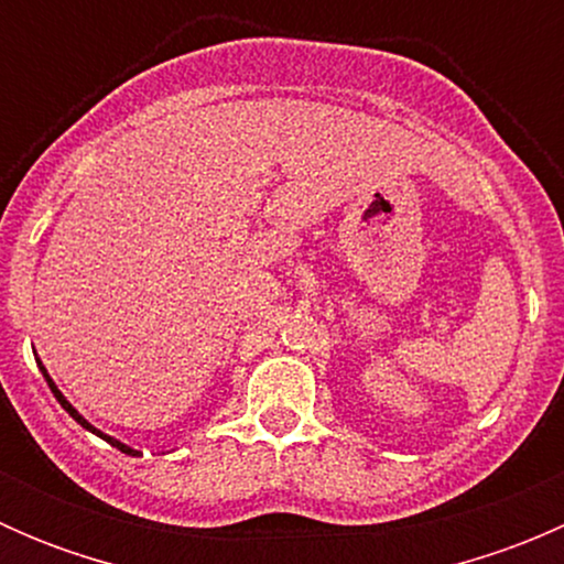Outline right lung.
Returning <instances> with one entry per match:
<instances>
[{
    "label": "right lung",
    "instance_id": "add662e5",
    "mask_svg": "<svg viewBox=\"0 0 564 564\" xmlns=\"http://www.w3.org/2000/svg\"><path fill=\"white\" fill-rule=\"evenodd\" d=\"M37 366H40V371H43L45 382H48V388H51V392H54V398H56V401H59V403H62V409H65V412H67V414H70V417H73V420H76V423H78V425H82V429L93 431V434H95V436H100V440H106V442H108V445H111V447H117V451H122V453H128V456H141V453H139V451H133V447H128V445H124V442H119V440H113V436H108V434H104V431H100V429H95V425H93V423H89V420H84V417H82V414H78V409H76V406H73V403H70V401H67V398H65V395H62V392H59V388H56V384H54V379H51V377H48V371H45V366H43V362H40V360H37Z\"/></svg>",
    "mask_w": 564,
    "mask_h": 564
}]
</instances>
